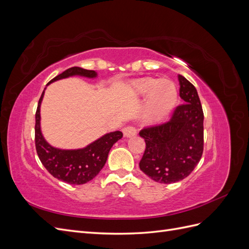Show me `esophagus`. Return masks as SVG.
<instances>
[{"mask_svg":"<svg viewBox=\"0 0 249 249\" xmlns=\"http://www.w3.org/2000/svg\"><path fill=\"white\" fill-rule=\"evenodd\" d=\"M123 133H124V137H132V136H135V135L137 134V131H136V129H135L134 126L127 125V126L124 127Z\"/></svg>","mask_w":249,"mask_h":249,"instance_id":"esophagus-1","label":"esophagus"}]
</instances>
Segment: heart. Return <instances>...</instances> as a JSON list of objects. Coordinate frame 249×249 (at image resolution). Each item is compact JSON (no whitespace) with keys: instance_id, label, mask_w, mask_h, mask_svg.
<instances>
[{"instance_id":"1","label":"heart","mask_w":249,"mask_h":249,"mask_svg":"<svg viewBox=\"0 0 249 249\" xmlns=\"http://www.w3.org/2000/svg\"><path fill=\"white\" fill-rule=\"evenodd\" d=\"M131 90L136 95L148 93L149 108L156 119L167 116L175 108L178 101V89L175 83L168 79L156 81L152 78H143L134 81Z\"/></svg>"}]
</instances>
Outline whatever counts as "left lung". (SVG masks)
<instances>
[{"instance_id":"obj_1","label":"left lung","mask_w":249,"mask_h":249,"mask_svg":"<svg viewBox=\"0 0 249 249\" xmlns=\"http://www.w3.org/2000/svg\"><path fill=\"white\" fill-rule=\"evenodd\" d=\"M179 96L168 123L140 131L146 147L140 169L155 182L177 183L187 178L198 164L203 150V112L197 90L178 74Z\"/></svg>"}]
</instances>
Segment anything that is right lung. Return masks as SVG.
Masks as SVG:
<instances>
[{"instance_id":"1","label":"right lung","mask_w":249,"mask_h":249,"mask_svg":"<svg viewBox=\"0 0 249 249\" xmlns=\"http://www.w3.org/2000/svg\"><path fill=\"white\" fill-rule=\"evenodd\" d=\"M73 76L94 79L97 77V73L94 71L74 66L58 74L48 83L47 86L53 82ZM44 90L35 114V145L37 155L43 166L54 178L71 185L86 184L99 175L106 164L111 147L115 142L122 139L123 133L120 131L107 133L83 148L63 149L51 145L44 139L40 127V106Z\"/></svg>"}]
</instances>
